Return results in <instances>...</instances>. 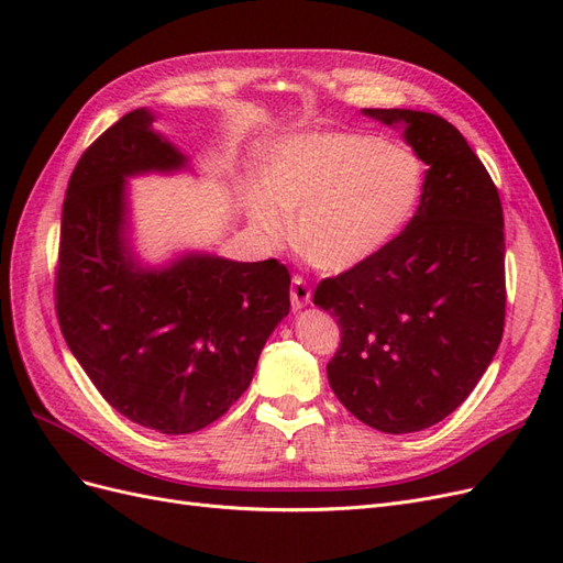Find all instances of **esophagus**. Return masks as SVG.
Instances as JSON below:
<instances>
[{
	"label": "esophagus",
	"instance_id": "1",
	"mask_svg": "<svg viewBox=\"0 0 563 563\" xmlns=\"http://www.w3.org/2000/svg\"><path fill=\"white\" fill-rule=\"evenodd\" d=\"M310 302H312L310 286L305 284L302 277H294V282H291V305H294V310L308 308Z\"/></svg>",
	"mask_w": 563,
	"mask_h": 563
}]
</instances>
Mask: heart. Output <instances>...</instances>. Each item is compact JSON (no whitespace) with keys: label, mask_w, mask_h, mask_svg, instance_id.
<instances>
[{"label":"heart","mask_w":563,"mask_h":563,"mask_svg":"<svg viewBox=\"0 0 563 563\" xmlns=\"http://www.w3.org/2000/svg\"><path fill=\"white\" fill-rule=\"evenodd\" d=\"M424 192L413 150L378 135L314 131L284 139L263 187L246 192L251 228L282 244L296 216L298 251L323 272H347L376 258L411 223Z\"/></svg>","instance_id":"heart-1"}]
</instances>
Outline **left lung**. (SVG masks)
<instances>
[{
	"instance_id": "left-lung-1",
	"label": "left lung",
	"mask_w": 563,
	"mask_h": 563,
	"mask_svg": "<svg viewBox=\"0 0 563 563\" xmlns=\"http://www.w3.org/2000/svg\"><path fill=\"white\" fill-rule=\"evenodd\" d=\"M424 172L408 228L376 258L323 279L314 305L340 327L331 389L368 428L408 434L451 416L482 380L505 327V232L496 185L444 117L376 110Z\"/></svg>"
}]
</instances>
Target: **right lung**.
Here are the masks:
<instances>
[{
    "label": "right lung",
    "instance_id": "right-lung-1",
    "mask_svg": "<svg viewBox=\"0 0 563 563\" xmlns=\"http://www.w3.org/2000/svg\"><path fill=\"white\" fill-rule=\"evenodd\" d=\"M124 114L67 183L56 310L75 360L114 411L162 434H190L251 385L265 340L288 314V269L187 251L143 265L131 244L129 178L176 174L190 157Z\"/></svg>",
    "mask_w": 563,
    "mask_h": 563
}]
</instances>
